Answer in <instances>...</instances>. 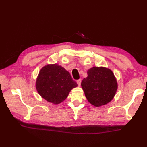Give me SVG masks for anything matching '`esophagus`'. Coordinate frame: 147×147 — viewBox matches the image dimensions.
I'll use <instances>...</instances> for the list:
<instances>
[{
    "label": "esophagus",
    "mask_w": 147,
    "mask_h": 147,
    "mask_svg": "<svg viewBox=\"0 0 147 147\" xmlns=\"http://www.w3.org/2000/svg\"><path fill=\"white\" fill-rule=\"evenodd\" d=\"M81 82H82V80H81V79H79V80H78L76 81V83H77L78 85V86H80Z\"/></svg>",
    "instance_id": "1"
}]
</instances>
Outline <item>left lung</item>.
Returning <instances> with one entry per match:
<instances>
[{"instance_id": "left-lung-1", "label": "left lung", "mask_w": 147, "mask_h": 147, "mask_svg": "<svg viewBox=\"0 0 147 147\" xmlns=\"http://www.w3.org/2000/svg\"><path fill=\"white\" fill-rule=\"evenodd\" d=\"M87 74L81 85L88 101L95 107L110 102L117 90V80L112 71L104 67H93Z\"/></svg>"}]
</instances>
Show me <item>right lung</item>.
I'll list each match as a JSON object with an SVG mask.
<instances>
[{
  "instance_id": "right-lung-1",
  "label": "right lung",
  "mask_w": 147,
  "mask_h": 147,
  "mask_svg": "<svg viewBox=\"0 0 147 147\" xmlns=\"http://www.w3.org/2000/svg\"><path fill=\"white\" fill-rule=\"evenodd\" d=\"M77 86L70 73L57 64L43 67L36 81V89L40 95L54 104L63 102Z\"/></svg>"
}]
</instances>
